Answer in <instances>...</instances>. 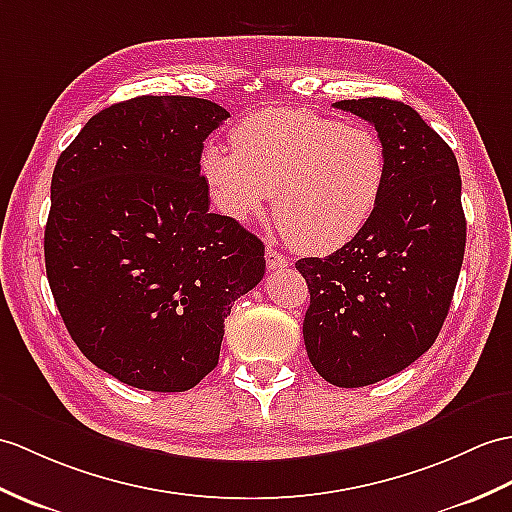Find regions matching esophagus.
<instances>
[{
  "label": "esophagus",
  "mask_w": 512,
  "mask_h": 512,
  "mask_svg": "<svg viewBox=\"0 0 512 512\" xmlns=\"http://www.w3.org/2000/svg\"><path fill=\"white\" fill-rule=\"evenodd\" d=\"M266 266L268 270H281V268H288L290 266V259L281 255L275 248H268L266 251Z\"/></svg>",
  "instance_id": "1"
}]
</instances>
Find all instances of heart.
<instances>
[{"mask_svg":"<svg viewBox=\"0 0 512 512\" xmlns=\"http://www.w3.org/2000/svg\"><path fill=\"white\" fill-rule=\"evenodd\" d=\"M233 148L202 152L216 207L235 222L264 213L294 248L325 255L353 242L373 220L388 183V154L373 130L310 109H264L233 128Z\"/></svg>","mask_w":512,"mask_h":512,"instance_id":"b5f03b06","label":"heart"}]
</instances>
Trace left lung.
Wrapping results in <instances>:
<instances>
[{"label":"left lung","instance_id":"obj_1","mask_svg":"<svg viewBox=\"0 0 512 512\" xmlns=\"http://www.w3.org/2000/svg\"><path fill=\"white\" fill-rule=\"evenodd\" d=\"M336 109L371 122L388 154V183L368 227L296 270L310 288L307 358L340 388L395 375L432 347L465 257L467 220L454 152L412 106L362 98Z\"/></svg>","mask_w":512,"mask_h":512}]
</instances>
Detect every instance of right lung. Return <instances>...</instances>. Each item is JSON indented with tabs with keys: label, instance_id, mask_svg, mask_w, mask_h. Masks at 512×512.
Instances as JSON below:
<instances>
[{
	"label": "right lung",
	"instance_id": "add662e5",
	"mask_svg": "<svg viewBox=\"0 0 512 512\" xmlns=\"http://www.w3.org/2000/svg\"><path fill=\"white\" fill-rule=\"evenodd\" d=\"M229 117L187 95L93 115L52 174L45 272L71 340L104 373L183 392L218 364L224 318L264 279V244L209 213L202 141Z\"/></svg>",
	"mask_w": 512,
	"mask_h": 512
}]
</instances>
